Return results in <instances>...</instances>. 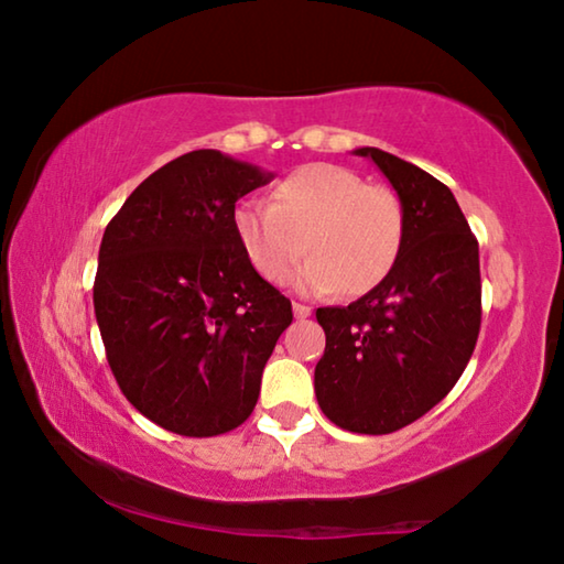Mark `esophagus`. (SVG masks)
<instances>
[{
  "mask_svg": "<svg viewBox=\"0 0 564 564\" xmlns=\"http://www.w3.org/2000/svg\"><path fill=\"white\" fill-rule=\"evenodd\" d=\"M293 314H296V318H308L311 306H306V303H293Z\"/></svg>",
  "mask_w": 564,
  "mask_h": 564,
  "instance_id": "obj_1",
  "label": "esophagus"
}]
</instances>
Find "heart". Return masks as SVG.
Instances as JSON below:
<instances>
[{
  "label": "heart",
  "mask_w": 564,
  "mask_h": 564,
  "mask_svg": "<svg viewBox=\"0 0 564 564\" xmlns=\"http://www.w3.org/2000/svg\"><path fill=\"white\" fill-rule=\"evenodd\" d=\"M404 205L387 185L354 170L311 163L273 187V200H240L234 234L246 261L268 283L293 275L301 293L361 296L387 279L404 246Z\"/></svg>",
  "instance_id": "b5f03b06"
}]
</instances>
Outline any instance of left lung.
I'll list each match as a JSON object with an SVG mask.
<instances>
[{
    "mask_svg": "<svg viewBox=\"0 0 564 564\" xmlns=\"http://www.w3.org/2000/svg\"><path fill=\"white\" fill-rule=\"evenodd\" d=\"M371 158L404 205L391 273L348 306L316 311L326 351L314 387L324 414L356 434H391L449 394L481 324L479 246L457 198L426 170L379 148Z\"/></svg>",
    "mask_w": 564,
    "mask_h": 564,
    "instance_id": "8db88e82",
    "label": "left lung"
}]
</instances>
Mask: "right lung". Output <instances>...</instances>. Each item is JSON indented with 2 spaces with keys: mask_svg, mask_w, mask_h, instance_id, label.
Listing matches in <instances>:
<instances>
[{
  "mask_svg": "<svg viewBox=\"0 0 564 564\" xmlns=\"http://www.w3.org/2000/svg\"><path fill=\"white\" fill-rule=\"evenodd\" d=\"M273 173L220 150H193L145 177L107 223L95 316L122 394L150 422L218 436L261 394L291 301L246 261L238 198Z\"/></svg>",
  "mask_w": 564,
  "mask_h": 564,
  "instance_id": "obj_1",
  "label": "right lung"
}]
</instances>
